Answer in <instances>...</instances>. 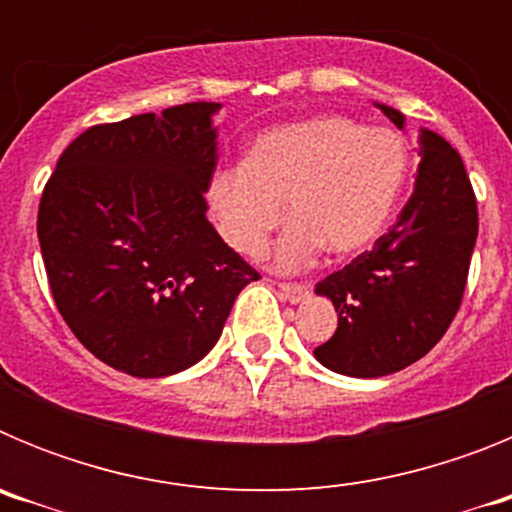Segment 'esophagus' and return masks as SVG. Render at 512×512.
I'll return each instance as SVG.
<instances>
[{"instance_id": "1", "label": "esophagus", "mask_w": 512, "mask_h": 512, "mask_svg": "<svg viewBox=\"0 0 512 512\" xmlns=\"http://www.w3.org/2000/svg\"><path fill=\"white\" fill-rule=\"evenodd\" d=\"M279 289H282L284 300L295 302V305L297 302H305L312 292L307 284H297V282H279Z\"/></svg>"}]
</instances>
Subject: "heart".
<instances>
[{
  "mask_svg": "<svg viewBox=\"0 0 512 512\" xmlns=\"http://www.w3.org/2000/svg\"><path fill=\"white\" fill-rule=\"evenodd\" d=\"M408 148L392 130L364 128L343 115L271 128L256 138L241 166H220L207 182V207L233 251L261 256L284 217L277 246L282 269H302L328 248L364 251L390 223L408 176Z\"/></svg>",
  "mask_w": 512,
  "mask_h": 512,
  "instance_id": "obj_1",
  "label": "heart"
}]
</instances>
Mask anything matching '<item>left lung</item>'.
I'll return each instance as SVG.
<instances>
[{"mask_svg": "<svg viewBox=\"0 0 512 512\" xmlns=\"http://www.w3.org/2000/svg\"><path fill=\"white\" fill-rule=\"evenodd\" d=\"M379 110L402 128V112ZM420 143L415 189L390 230L315 287L338 312L336 333L315 356L346 377H384L423 359L464 300L477 197L456 148L431 130Z\"/></svg>", "mask_w": 512, "mask_h": 512, "instance_id": "obj_1", "label": "left lung"}]
</instances>
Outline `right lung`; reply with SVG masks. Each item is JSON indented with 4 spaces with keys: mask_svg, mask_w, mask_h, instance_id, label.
I'll use <instances>...</instances> for the list:
<instances>
[{
    "mask_svg": "<svg viewBox=\"0 0 512 512\" xmlns=\"http://www.w3.org/2000/svg\"><path fill=\"white\" fill-rule=\"evenodd\" d=\"M212 102L92 125L45 182L38 241L61 318L99 361L166 377L215 346L261 277L207 220Z\"/></svg>",
    "mask_w": 512,
    "mask_h": 512,
    "instance_id": "right-lung-1",
    "label": "right lung"
}]
</instances>
